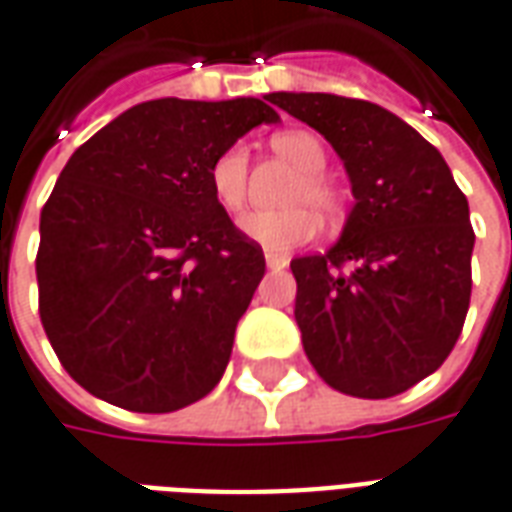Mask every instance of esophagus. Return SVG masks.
<instances>
[{
  "instance_id": "obj_1",
  "label": "esophagus",
  "mask_w": 512,
  "mask_h": 512,
  "mask_svg": "<svg viewBox=\"0 0 512 512\" xmlns=\"http://www.w3.org/2000/svg\"><path fill=\"white\" fill-rule=\"evenodd\" d=\"M266 266L271 268V271H279V268H285V266H288V260H285V257L271 255V252H268V255H266Z\"/></svg>"
}]
</instances>
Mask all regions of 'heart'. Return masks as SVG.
<instances>
[{
	"mask_svg": "<svg viewBox=\"0 0 512 512\" xmlns=\"http://www.w3.org/2000/svg\"><path fill=\"white\" fill-rule=\"evenodd\" d=\"M271 147L301 169L299 183L288 197L290 211L246 213L238 219V230L271 255H285L310 244L318 235V216L310 208H315L326 219H334L340 213V197L332 189V183L323 178L329 156L318 136L310 131H282L271 139ZM246 169H249V156L244 145H230L213 158L208 183H211L213 200L219 202L224 211L235 213L244 205Z\"/></svg>",
	"mask_w": 512,
	"mask_h": 512,
	"instance_id": "1",
	"label": "heart"
}]
</instances>
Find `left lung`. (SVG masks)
<instances>
[{"instance_id":"8db88e82","label":"left lung","mask_w":512,"mask_h":512,"mask_svg":"<svg viewBox=\"0 0 512 512\" xmlns=\"http://www.w3.org/2000/svg\"><path fill=\"white\" fill-rule=\"evenodd\" d=\"M343 158L354 211L326 255L296 257V323L307 359L345 395L381 400L439 370L466 321L469 202L428 139L378 104L271 93Z\"/></svg>"}]
</instances>
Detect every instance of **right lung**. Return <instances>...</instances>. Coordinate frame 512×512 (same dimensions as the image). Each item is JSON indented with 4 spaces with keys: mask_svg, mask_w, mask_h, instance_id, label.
<instances>
[{
    "mask_svg": "<svg viewBox=\"0 0 512 512\" xmlns=\"http://www.w3.org/2000/svg\"><path fill=\"white\" fill-rule=\"evenodd\" d=\"M279 115L260 98H158L90 136L40 211V321L90 395L167 414L219 384L263 249L213 200L222 150Z\"/></svg>",
    "mask_w": 512,
    "mask_h": 512,
    "instance_id": "right-lung-1",
    "label": "right lung"
}]
</instances>
